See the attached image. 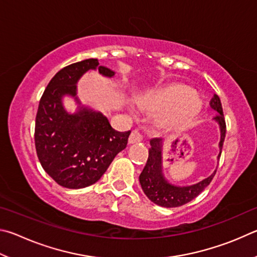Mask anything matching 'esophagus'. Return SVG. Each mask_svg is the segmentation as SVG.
<instances>
[{"label":"esophagus","mask_w":257,"mask_h":257,"mask_svg":"<svg viewBox=\"0 0 257 257\" xmlns=\"http://www.w3.org/2000/svg\"><path fill=\"white\" fill-rule=\"evenodd\" d=\"M142 141V136L138 131H132L131 136L128 138L130 145H134V143H139Z\"/></svg>","instance_id":"1"}]
</instances>
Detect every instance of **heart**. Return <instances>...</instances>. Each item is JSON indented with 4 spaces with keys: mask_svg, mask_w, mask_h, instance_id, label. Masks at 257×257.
I'll list each match as a JSON object with an SVG mask.
<instances>
[{
    "mask_svg": "<svg viewBox=\"0 0 257 257\" xmlns=\"http://www.w3.org/2000/svg\"><path fill=\"white\" fill-rule=\"evenodd\" d=\"M142 108L161 109V116L169 124H187L199 114L201 100L193 90L182 83H175L163 91L138 99Z\"/></svg>",
    "mask_w": 257,
    "mask_h": 257,
    "instance_id": "heart-1",
    "label": "heart"
}]
</instances>
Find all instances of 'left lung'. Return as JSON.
Wrapping results in <instances>:
<instances>
[{
  "instance_id": "left-lung-1",
  "label": "left lung",
  "mask_w": 257,
  "mask_h": 257,
  "mask_svg": "<svg viewBox=\"0 0 257 257\" xmlns=\"http://www.w3.org/2000/svg\"><path fill=\"white\" fill-rule=\"evenodd\" d=\"M210 106L218 112V115L214 117V120L218 121L220 132H221V138H220L219 142L220 154L218 156V158H220L224 137H226V121H224L221 101H220V98L217 94H214L211 99ZM150 146L151 148L149 149L148 161L139 179H140L141 187L145 194L154 203L164 206V208H177V206L186 204L192 200H194L201 192H203L204 188L213 179L215 170L209 177L204 178L203 181L199 183L193 184V185H173L165 178L163 168H161V148H163L161 139H152L150 141Z\"/></svg>"
}]
</instances>
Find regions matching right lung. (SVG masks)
Masks as SVG:
<instances>
[{
    "label": "right lung",
    "instance_id": "right-lung-1",
    "mask_svg": "<svg viewBox=\"0 0 257 257\" xmlns=\"http://www.w3.org/2000/svg\"><path fill=\"white\" fill-rule=\"evenodd\" d=\"M89 70L111 78L115 72L89 58L63 67L40 98L35 146L40 165L58 185L83 188L98 182L116 155L124 150L131 131L117 132L101 112L79 106L74 114L63 107V96L74 97L76 83Z\"/></svg>",
    "mask_w": 257,
    "mask_h": 257
}]
</instances>
